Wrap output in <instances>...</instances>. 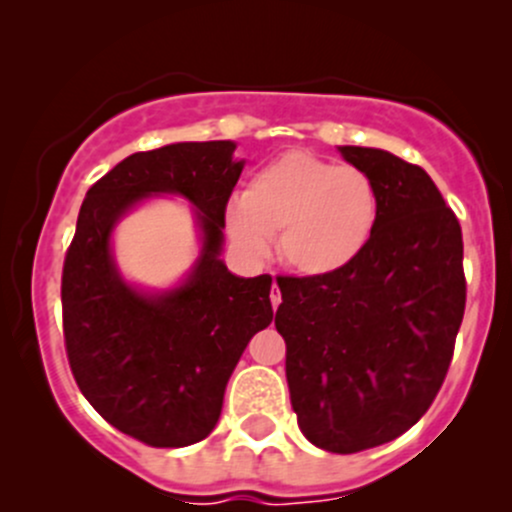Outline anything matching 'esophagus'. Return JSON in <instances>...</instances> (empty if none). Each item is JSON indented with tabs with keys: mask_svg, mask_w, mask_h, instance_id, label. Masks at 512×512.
<instances>
[{
	"mask_svg": "<svg viewBox=\"0 0 512 512\" xmlns=\"http://www.w3.org/2000/svg\"><path fill=\"white\" fill-rule=\"evenodd\" d=\"M270 302H272V307H280V302H282V294H280V287H272V292H270Z\"/></svg>",
	"mask_w": 512,
	"mask_h": 512,
	"instance_id": "1",
	"label": "esophagus"
}]
</instances>
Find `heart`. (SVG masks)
<instances>
[{"mask_svg": "<svg viewBox=\"0 0 512 512\" xmlns=\"http://www.w3.org/2000/svg\"><path fill=\"white\" fill-rule=\"evenodd\" d=\"M379 188L369 173L307 151H289L247 180L227 205L225 225L245 255L262 257L277 235V257L304 277L349 270L379 225Z\"/></svg>", "mask_w": 512, "mask_h": 512, "instance_id": "obj_1", "label": "heart"}]
</instances>
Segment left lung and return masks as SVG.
I'll use <instances>...</instances> for the list:
<instances>
[{"label":"left lung","mask_w":512,"mask_h":512,"mask_svg":"<svg viewBox=\"0 0 512 512\" xmlns=\"http://www.w3.org/2000/svg\"><path fill=\"white\" fill-rule=\"evenodd\" d=\"M379 188L364 255L332 277H277L275 327L309 443L332 453L381 446L436 399L466 309L463 235L436 183L381 148L339 146Z\"/></svg>","instance_id":"obj_1"}]
</instances>
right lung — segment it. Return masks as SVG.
Wrapping results in <instances>:
<instances>
[{
	"mask_svg": "<svg viewBox=\"0 0 512 512\" xmlns=\"http://www.w3.org/2000/svg\"><path fill=\"white\" fill-rule=\"evenodd\" d=\"M232 141L133 153L86 193L61 277L64 339L81 394L111 426L156 448L208 436L247 342L272 322V277L220 260L225 205L245 160ZM153 194L194 205L201 255L180 286L146 293L112 260L117 220Z\"/></svg>",
	"mask_w": 512,
	"mask_h": 512,
	"instance_id": "add662e5",
	"label": "right lung"
}]
</instances>
